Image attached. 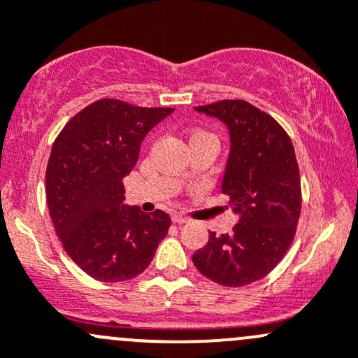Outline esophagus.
Returning a JSON list of instances; mask_svg holds the SVG:
<instances>
[{
    "label": "esophagus",
    "instance_id": "1",
    "mask_svg": "<svg viewBox=\"0 0 358 358\" xmlns=\"http://www.w3.org/2000/svg\"><path fill=\"white\" fill-rule=\"evenodd\" d=\"M173 222L178 223V225H183V223H189L190 220L183 215H173Z\"/></svg>",
    "mask_w": 358,
    "mask_h": 358
}]
</instances>
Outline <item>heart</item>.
<instances>
[{
    "label": "heart",
    "instance_id": "heart-1",
    "mask_svg": "<svg viewBox=\"0 0 358 358\" xmlns=\"http://www.w3.org/2000/svg\"><path fill=\"white\" fill-rule=\"evenodd\" d=\"M197 135H204V133H196V135H194V136H197Z\"/></svg>",
    "mask_w": 358,
    "mask_h": 358
}]
</instances>
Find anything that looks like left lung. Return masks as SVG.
Here are the masks:
<instances>
[{"label": "left lung", "mask_w": 358, "mask_h": 358, "mask_svg": "<svg viewBox=\"0 0 358 358\" xmlns=\"http://www.w3.org/2000/svg\"><path fill=\"white\" fill-rule=\"evenodd\" d=\"M229 129L230 150L222 192L239 222L230 232H209L192 256L204 277L241 287L263 279L289 249L301 209L299 169L282 126L244 100L196 107Z\"/></svg>", "instance_id": "1"}]
</instances>
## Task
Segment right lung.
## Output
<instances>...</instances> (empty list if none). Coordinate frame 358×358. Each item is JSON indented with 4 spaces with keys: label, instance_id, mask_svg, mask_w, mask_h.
<instances>
[{
    "label": "right lung",
    "instance_id": "right-lung-1",
    "mask_svg": "<svg viewBox=\"0 0 358 358\" xmlns=\"http://www.w3.org/2000/svg\"><path fill=\"white\" fill-rule=\"evenodd\" d=\"M173 109L103 99L64 126L46 168V201L72 262L93 279L140 275L168 234L171 218L124 204L122 178L138 161L147 133Z\"/></svg>",
    "mask_w": 358,
    "mask_h": 358
}]
</instances>
